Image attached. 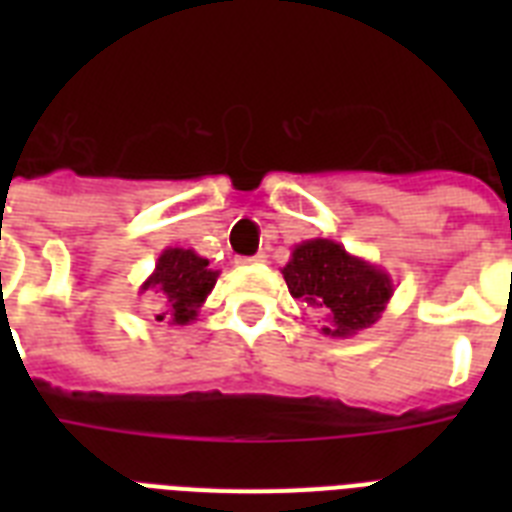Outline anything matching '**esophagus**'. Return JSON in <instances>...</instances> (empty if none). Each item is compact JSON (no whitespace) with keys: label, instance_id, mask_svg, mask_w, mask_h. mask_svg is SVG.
<instances>
[{"label":"esophagus","instance_id":"esophagus-1","mask_svg":"<svg viewBox=\"0 0 512 512\" xmlns=\"http://www.w3.org/2000/svg\"><path fill=\"white\" fill-rule=\"evenodd\" d=\"M265 252H260V255H255V257H239V260H236V263L239 265H249V263H265Z\"/></svg>","mask_w":512,"mask_h":512}]
</instances>
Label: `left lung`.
<instances>
[{
	"label": "left lung",
	"instance_id": "obj_1",
	"mask_svg": "<svg viewBox=\"0 0 512 512\" xmlns=\"http://www.w3.org/2000/svg\"><path fill=\"white\" fill-rule=\"evenodd\" d=\"M281 273L289 295L324 313L327 327H321V335L340 340L377 324L393 297V279L388 271L364 257L350 255L332 239L295 244Z\"/></svg>",
	"mask_w": 512,
	"mask_h": 512
}]
</instances>
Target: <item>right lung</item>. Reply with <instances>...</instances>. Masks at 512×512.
Listing matches in <instances>:
<instances>
[{
    "label": "right lung",
    "mask_w": 512,
    "mask_h": 512,
    "mask_svg": "<svg viewBox=\"0 0 512 512\" xmlns=\"http://www.w3.org/2000/svg\"><path fill=\"white\" fill-rule=\"evenodd\" d=\"M217 276L220 271L209 268L207 257L196 255L193 249L167 247L156 260L154 273L140 284V292H154L162 300L156 321L185 327L196 321L199 308L215 289Z\"/></svg>",
    "instance_id": "obj_1"
}]
</instances>
